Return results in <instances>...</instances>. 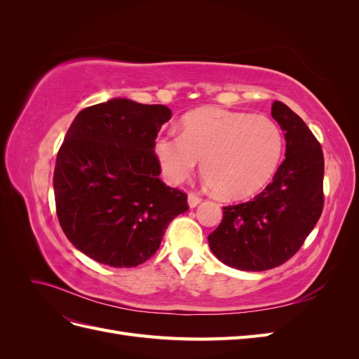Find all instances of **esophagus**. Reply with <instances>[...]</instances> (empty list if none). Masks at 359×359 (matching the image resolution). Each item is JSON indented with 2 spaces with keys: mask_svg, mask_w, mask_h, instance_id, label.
Masks as SVG:
<instances>
[{
  "mask_svg": "<svg viewBox=\"0 0 359 359\" xmlns=\"http://www.w3.org/2000/svg\"><path fill=\"white\" fill-rule=\"evenodd\" d=\"M187 202H189V206H190V208H194V206H198V205L202 202V199L198 196V194L190 193L189 196H187Z\"/></svg>",
  "mask_w": 359,
  "mask_h": 359,
  "instance_id": "obj_1",
  "label": "esophagus"
}]
</instances>
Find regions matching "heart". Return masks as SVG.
I'll return each mask as SVG.
<instances>
[{"instance_id":"obj_1","label":"heart","mask_w":359,"mask_h":359,"mask_svg":"<svg viewBox=\"0 0 359 359\" xmlns=\"http://www.w3.org/2000/svg\"><path fill=\"white\" fill-rule=\"evenodd\" d=\"M180 133L154 140L163 177L181 184L198 169L226 199L255 196L276 175L285 148L280 127L266 116L201 107L181 119Z\"/></svg>"}]
</instances>
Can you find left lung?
Listing matches in <instances>:
<instances>
[{
  "instance_id": "obj_1",
  "label": "left lung",
  "mask_w": 359,
  "mask_h": 359,
  "mask_svg": "<svg viewBox=\"0 0 359 359\" xmlns=\"http://www.w3.org/2000/svg\"><path fill=\"white\" fill-rule=\"evenodd\" d=\"M271 115L285 132V161L253 201L224 206L220 226L208 236L214 256L241 271L285 264L306 241L323 208L319 142L285 103L274 102Z\"/></svg>"
}]
</instances>
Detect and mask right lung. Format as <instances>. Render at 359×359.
I'll list each match as a JSON object with an SVG mask.
<instances>
[{"label":"right lung","instance_id":"obj_1","mask_svg":"<svg viewBox=\"0 0 359 359\" xmlns=\"http://www.w3.org/2000/svg\"><path fill=\"white\" fill-rule=\"evenodd\" d=\"M172 111L124 97L73 119L53 170L57 214L67 240L88 257L133 268L153 256L187 196L163 182L154 140Z\"/></svg>","mask_w":359,"mask_h":359}]
</instances>
